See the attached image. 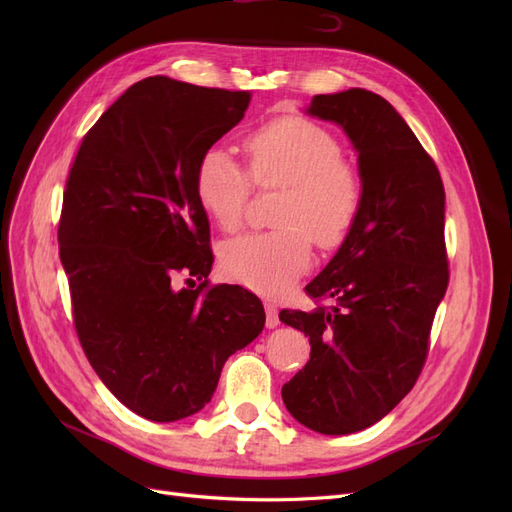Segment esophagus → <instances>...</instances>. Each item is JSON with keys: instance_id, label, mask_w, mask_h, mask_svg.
<instances>
[{"instance_id": "esophagus-1", "label": "esophagus", "mask_w": 512, "mask_h": 512, "mask_svg": "<svg viewBox=\"0 0 512 512\" xmlns=\"http://www.w3.org/2000/svg\"><path fill=\"white\" fill-rule=\"evenodd\" d=\"M265 312H267V327H269V329H275L277 324H280V316H277L275 305L267 303V305H265Z\"/></svg>"}]
</instances>
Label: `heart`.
Wrapping results in <instances>:
<instances>
[{"instance_id": "heart-1", "label": "heart", "mask_w": 512, "mask_h": 512, "mask_svg": "<svg viewBox=\"0 0 512 512\" xmlns=\"http://www.w3.org/2000/svg\"><path fill=\"white\" fill-rule=\"evenodd\" d=\"M250 175L262 188H282L271 232H247L222 247L224 273L260 294H280L312 262L320 247L342 243L359 220L363 181L342 158L333 132L305 117H280L245 141ZM198 205L222 230H235L245 211L250 179L222 147H209L194 173Z\"/></svg>"}]
</instances>
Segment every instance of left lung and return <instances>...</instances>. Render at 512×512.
I'll return each mask as SVG.
<instances>
[{
  "instance_id": "8db88e82",
  "label": "left lung",
  "mask_w": 512,
  "mask_h": 512,
  "mask_svg": "<svg viewBox=\"0 0 512 512\" xmlns=\"http://www.w3.org/2000/svg\"><path fill=\"white\" fill-rule=\"evenodd\" d=\"M305 111L350 138L363 205L337 254L305 286L312 299L335 305L280 312L312 346L282 399L301 425L346 436L389 414L425 365L448 286L444 185L404 117L374 91L320 94Z\"/></svg>"
}]
</instances>
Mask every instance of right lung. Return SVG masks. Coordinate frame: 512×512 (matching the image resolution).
Instances as JSON below:
<instances>
[{
	"mask_svg": "<svg viewBox=\"0 0 512 512\" xmlns=\"http://www.w3.org/2000/svg\"><path fill=\"white\" fill-rule=\"evenodd\" d=\"M250 100L149 76L102 113L70 166L57 239L74 327L106 389L147 421L203 410L228 356L265 327L256 294L207 288L209 220L194 190L200 156ZM181 276L206 282L179 289Z\"/></svg>",
	"mask_w": 512,
	"mask_h": 512,
	"instance_id": "add662e5",
	"label": "right lung"
}]
</instances>
